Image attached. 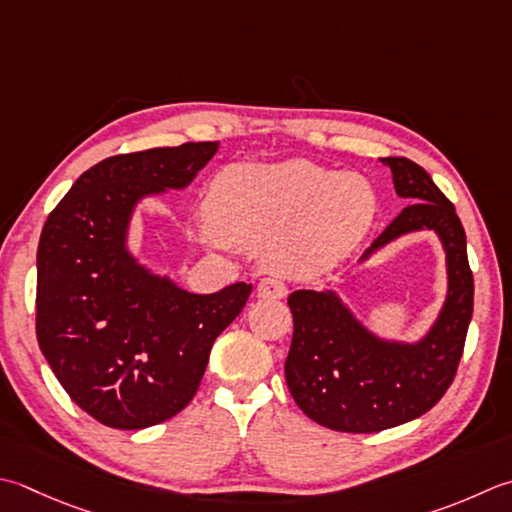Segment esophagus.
Returning a JSON list of instances; mask_svg holds the SVG:
<instances>
[{
    "label": "esophagus",
    "instance_id": "34e87169",
    "mask_svg": "<svg viewBox=\"0 0 512 512\" xmlns=\"http://www.w3.org/2000/svg\"><path fill=\"white\" fill-rule=\"evenodd\" d=\"M286 293H288L286 284L277 277H264L257 286V295L264 297V299H284Z\"/></svg>",
    "mask_w": 512,
    "mask_h": 512
}]
</instances>
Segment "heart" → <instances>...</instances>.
I'll return each instance as SVG.
<instances>
[{
	"label": "heart",
	"mask_w": 512,
	"mask_h": 512,
	"mask_svg": "<svg viewBox=\"0 0 512 512\" xmlns=\"http://www.w3.org/2000/svg\"><path fill=\"white\" fill-rule=\"evenodd\" d=\"M210 213L199 237L242 246H270V262L295 275H313L337 264L373 224L375 190L362 175L304 159L228 166L215 177Z\"/></svg>",
	"instance_id": "obj_1"
}]
</instances>
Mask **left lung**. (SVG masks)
Masks as SVG:
<instances>
[{"mask_svg":"<svg viewBox=\"0 0 512 512\" xmlns=\"http://www.w3.org/2000/svg\"><path fill=\"white\" fill-rule=\"evenodd\" d=\"M397 195L413 199L370 250L410 230L433 228L448 259V299L439 322L417 346L379 342L328 290L288 295L293 342L286 382L297 406L339 433H379L428 413L457 375L473 317V270L466 233L450 199L426 170L406 157H384Z\"/></svg>","mask_w":512,"mask_h":512,"instance_id":"1","label":"left lung"}]
</instances>
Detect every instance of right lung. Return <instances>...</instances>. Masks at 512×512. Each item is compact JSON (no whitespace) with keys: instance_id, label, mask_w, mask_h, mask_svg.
I'll return each mask as SVG.
<instances>
[{"instance_id":"right-lung-1","label":"right lung","mask_w":512,"mask_h":512,"mask_svg":"<svg viewBox=\"0 0 512 512\" xmlns=\"http://www.w3.org/2000/svg\"><path fill=\"white\" fill-rule=\"evenodd\" d=\"M219 142L150 148L88 168L48 215L37 248V342L68 397L99 424L139 430L184 410L210 348L253 284L193 295L126 253L130 210L182 188Z\"/></svg>"}]
</instances>
